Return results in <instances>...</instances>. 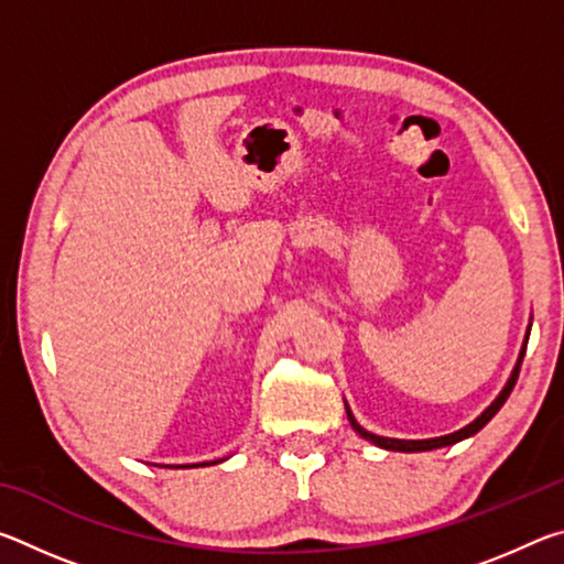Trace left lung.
Returning <instances> with one entry per match:
<instances>
[{"instance_id": "8db88e82", "label": "left lung", "mask_w": 564, "mask_h": 564, "mask_svg": "<svg viewBox=\"0 0 564 564\" xmlns=\"http://www.w3.org/2000/svg\"><path fill=\"white\" fill-rule=\"evenodd\" d=\"M524 348H528V338H524V346H522V352H520V360H518V366H514V370H512V376H510V380H508V386H505V390L502 393L495 398V403L485 410V413L477 417V420H473L470 425H465L463 431H457V433H451V435H443V437H431V441H395V437H380V435H373V433H368V431H362V427L358 425V420L352 417V413L348 410V420H350V425H352V431H356L360 437H366V441H370V443H376L378 447H386V451H400V453H420V451H435V447H445V445H453V443H460V441H465V437H470V435H475L477 431H482L485 425L490 423L492 420V415L498 413V410L505 405V400H508V395L512 393V388H514V383H518V376H520V366H522V358H524Z\"/></svg>"}]
</instances>
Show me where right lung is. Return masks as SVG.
<instances>
[{"instance_id":"right-lung-1","label":"right lung","mask_w":564,"mask_h":564,"mask_svg":"<svg viewBox=\"0 0 564 564\" xmlns=\"http://www.w3.org/2000/svg\"><path fill=\"white\" fill-rule=\"evenodd\" d=\"M191 467H194V465H191Z\"/></svg>"}]
</instances>
